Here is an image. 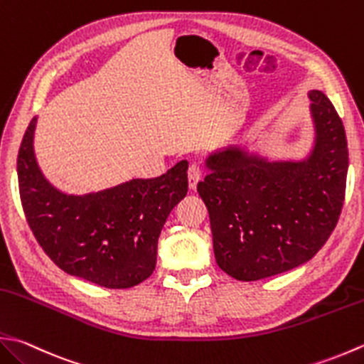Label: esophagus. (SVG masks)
Here are the masks:
<instances>
[{"label": "esophagus", "mask_w": 364, "mask_h": 364, "mask_svg": "<svg viewBox=\"0 0 364 364\" xmlns=\"http://www.w3.org/2000/svg\"><path fill=\"white\" fill-rule=\"evenodd\" d=\"M188 180H189V189L196 191L197 183L202 180V168L196 166V164H192V166L189 167V172H188Z\"/></svg>", "instance_id": "obj_1"}]
</instances>
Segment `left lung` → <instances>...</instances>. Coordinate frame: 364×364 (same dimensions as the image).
Returning a JSON list of instances; mask_svg holds the SVG:
<instances>
[{"label": "left lung", "instance_id": "8db88e82", "mask_svg": "<svg viewBox=\"0 0 364 364\" xmlns=\"http://www.w3.org/2000/svg\"><path fill=\"white\" fill-rule=\"evenodd\" d=\"M312 146L304 158H268L230 145L208 154L197 191L210 213L219 268L259 281L311 260L338 224L348 149L343 121L311 90Z\"/></svg>", "mask_w": 364, "mask_h": 364}]
</instances>
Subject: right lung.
Segmentation results:
<instances>
[{
    "label": "right lung",
    "mask_w": 364,
    "mask_h": 364,
    "mask_svg": "<svg viewBox=\"0 0 364 364\" xmlns=\"http://www.w3.org/2000/svg\"><path fill=\"white\" fill-rule=\"evenodd\" d=\"M31 119L17 175L28 224L46 254L70 276L107 289H129L151 276L158 240L175 205L188 194V161L156 178H132L75 196L50 183L36 159Z\"/></svg>",
    "instance_id": "right-lung-1"
}]
</instances>
